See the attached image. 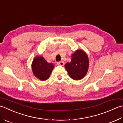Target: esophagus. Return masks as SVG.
I'll use <instances>...</instances> for the list:
<instances>
[{
  "label": "esophagus",
  "instance_id": "obj_1",
  "mask_svg": "<svg viewBox=\"0 0 123 123\" xmlns=\"http://www.w3.org/2000/svg\"><path fill=\"white\" fill-rule=\"evenodd\" d=\"M57 64L58 65H61V66H64V62L63 61H61V62H57Z\"/></svg>",
  "mask_w": 123,
  "mask_h": 123
}]
</instances>
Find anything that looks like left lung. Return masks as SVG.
<instances>
[{
	"label": "left lung",
	"instance_id": "1",
	"mask_svg": "<svg viewBox=\"0 0 123 123\" xmlns=\"http://www.w3.org/2000/svg\"><path fill=\"white\" fill-rule=\"evenodd\" d=\"M65 67L72 79L81 80L86 75L88 69V57L86 52L78 50L72 55L71 62L65 64Z\"/></svg>",
	"mask_w": 123,
	"mask_h": 123
}]
</instances>
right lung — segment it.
<instances>
[{
  "instance_id": "obj_1",
  "label": "right lung",
  "mask_w": 123,
  "mask_h": 123,
  "mask_svg": "<svg viewBox=\"0 0 123 123\" xmlns=\"http://www.w3.org/2000/svg\"><path fill=\"white\" fill-rule=\"evenodd\" d=\"M54 68L53 64L48 63L41 56L35 58L32 65V69L34 75L41 81H45L49 79Z\"/></svg>"
}]
</instances>
